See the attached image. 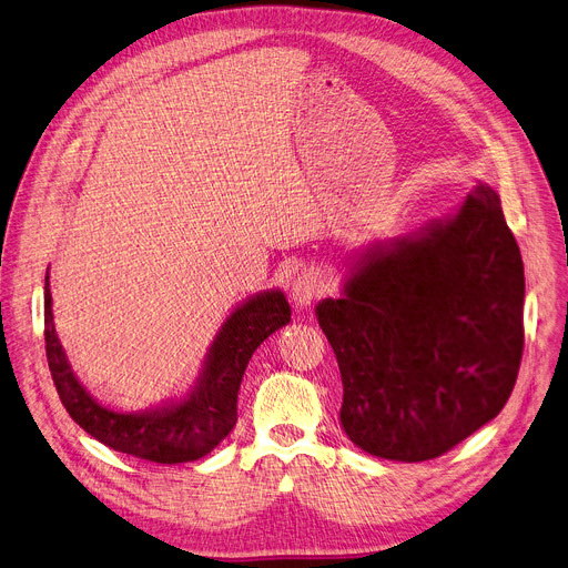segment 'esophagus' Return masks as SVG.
Instances as JSON below:
<instances>
[{"instance_id":"34e87169","label":"esophagus","mask_w":568,"mask_h":568,"mask_svg":"<svg viewBox=\"0 0 568 568\" xmlns=\"http://www.w3.org/2000/svg\"><path fill=\"white\" fill-rule=\"evenodd\" d=\"M322 294H324V281L317 272H313V268L304 272L292 285V302L300 308H308Z\"/></svg>"}]
</instances>
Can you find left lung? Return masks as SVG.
Segmentation results:
<instances>
[{
    "label": "left lung",
    "mask_w": 568,
    "mask_h": 568,
    "mask_svg": "<svg viewBox=\"0 0 568 568\" xmlns=\"http://www.w3.org/2000/svg\"><path fill=\"white\" fill-rule=\"evenodd\" d=\"M525 272L499 195L356 262L315 315L343 379L341 424L371 456L433 460L509 400L520 371Z\"/></svg>",
    "instance_id": "obj_1"
}]
</instances>
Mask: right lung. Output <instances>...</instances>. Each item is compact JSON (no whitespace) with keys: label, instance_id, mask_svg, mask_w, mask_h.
I'll list each match as a JSON object with an SVG mask.
<instances>
[{"label":"right lung","instance_id":"obj_1","mask_svg":"<svg viewBox=\"0 0 568 568\" xmlns=\"http://www.w3.org/2000/svg\"><path fill=\"white\" fill-rule=\"evenodd\" d=\"M283 292H262L239 306L209 347L206 364L189 398L161 409L122 414L99 405L75 379L52 322L45 276V354L57 394L71 419L110 449L163 465L206 456L236 424V396L253 352L290 322Z\"/></svg>","mask_w":568,"mask_h":568}]
</instances>
